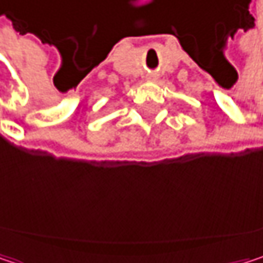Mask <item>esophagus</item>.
I'll return each mask as SVG.
<instances>
[{"label":"esophagus","mask_w":263,"mask_h":263,"mask_svg":"<svg viewBox=\"0 0 263 263\" xmlns=\"http://www.w3.org/2000/svg\"><path fill=\"white\" fill-rule=\"evenodd\" d=\"M147 79L154 80V79H155V76H154V74H151V76H147Z\"/></svg>","instance_id":"34e87169"}]
</instances>
